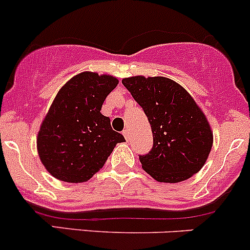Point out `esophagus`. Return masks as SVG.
Wrapping results in <instances>:
<instances>
[{
  "mask_svg": "<svg viewBox=\"0 0 250 250\" xmlns=\"http://www.w3.org/2000/svg\"><path fill=\"white\" fill-rule=\"evenodd\" d=\"M123 135H125V139H129V137H130V132H129V129H125L123 130Z\"/></svg>",
  "mask_w": 250,
  "mask_h": 250,
  "instance_id": "obj_1",
  "label": "esophagus"
}]
</instances>
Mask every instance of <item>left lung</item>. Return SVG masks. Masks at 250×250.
Masks as SVG:
<instances>
[{"label": "left lung", "instance_id": "obj_1", "mask_svg": "<svg viewBox=\"0 0 250 250\" xmlns=\"http://www.w3.org/2000/svg\"><path fill=\"white\" fill-rule=\"evenodd\" d=\"M122 83L152 129V150L139 156L143 169L155 180L170 184L200 172L213 146V130L190 93L162 76L127 77Z\"/></svg>", "mask_w": 250, "mask_h": 250}]
</instances>
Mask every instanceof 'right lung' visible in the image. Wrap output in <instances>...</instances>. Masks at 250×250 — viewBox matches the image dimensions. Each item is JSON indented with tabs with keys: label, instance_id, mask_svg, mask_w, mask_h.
I'll return each instance as SVG.
<instances>
[{
	"label": "right lung",
	"instance_id": "right-lung-1",
	"mask_svg": "<svg viewBox=\"0 0 250 250\" xmlns=\"http://www.w3.org/2000/svg\"><path fill=\"white\" fill-rule=\"evenodd\" d=\"M111 75L84 71L70 78L55 95L37 133V152L50 175L65 183H84L106 162L125 137L100 112L117 87Z\"/></svg>",
	"mask_w": 250,
	"mask_h": 250
}]
</instances>
